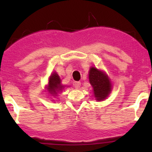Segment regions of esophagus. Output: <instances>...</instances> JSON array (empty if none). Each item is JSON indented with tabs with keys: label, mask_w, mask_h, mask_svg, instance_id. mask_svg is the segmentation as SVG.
<instances>
[{
	"label": "esophagus",
	"mask_w": 152,
	"mask_h": 152,
	"mask_svg": "<svg viewBox=\"0 0 152 152\" xmlns=\"http://www.w3.org/2000/svg\"><path fill=\"white\" fill-rule=\"evenodd\" d=\"M73 85H74V87H76V89H79L81 86V82H74Z\"/></svg>",
	"instance_id": "34e87169"
}]
</instances>
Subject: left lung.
I'll return each mask as SVG.
<instances>
[{
	"instance_id": "obj_1",
	"label": "left lung",
	"mask_w": 152,
	"mask_h": 152,
	"mask_svg": "<svg viewBox=\"0 0 152 152\" xmlns=\"http://www.w3.org/2000/svg\"><path fill=\"white\" fill-rule=\"evenodd\" d=\"M89 79L96 99L98 101L105 99L111 91V84L107 75L96 67H91L89 72Z\"/></svg>"
}]
</instances>
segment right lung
Listing matches in <instances>:
<instances>
[{
  "label": "right lung",
  "instance_id": "obj_1",
  "mask_svg": "<svg viewBox=\"0 0 152 152\" xmlns=\"http://www.w3.org/2000/svg\"><path fill=\"white\" fill-rule=\"evenodd\" d=\"M62 86L61 85V80L59 76L56 73H52L51 76L49 78L48 82V91L50 94L56 96V93L62 90Z\"/></svg>",
  "mask_w": 152,
  "mask_h": 152
}]
</instances>
